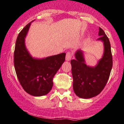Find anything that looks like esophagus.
<instances>
[{"label":"esophagus","mask_w":124,"mask_h":124,"mask_svg":"<svg viewBox=\"0 0 124 124\" xmlns=\"http://www.w3.org/2000/svg\"><path fill=\"white\" fill-rule=\"evenodd\" d=\"M71 57H72V53H70V52H68L66 54V61H70L71 60Z\"/></svg>","instance_id":"esophagus-1"}]
</instances>
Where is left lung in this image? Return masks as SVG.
Instances as JSON below:
<instances>
[{
    "mask_svg": "<svg viewBox=\"0 0 124 124\" xmlns=\"http://www.w3.org/2000/svg\"><path fill=\"white\" fill-rule=\"evenodd\" d=\"M99 39L103 43L102 57L95 66L86 65L84 51L78 49L75 58L71 60L73 88L76 95L82 99H91L97 96L106 85L112 68V55L109 38L99 27Z\"/></svg>",
    "mask_w": 124,
    "mask_h": 124,
    "instance_id": "1",
    "label": "left lung"
}]
</instances>
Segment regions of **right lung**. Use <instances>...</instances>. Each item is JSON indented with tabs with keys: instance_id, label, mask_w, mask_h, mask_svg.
<instances>
[{
	"instance_id": "obj_1",
	"label": "right lung",
	"mask_w": 124,
	"mask_h": 124,
	"mask_svg": "<svg viewBox=\"0 0 124 124\" xmlns=\"http://www.w3.org/2000/svg\"><path fill=\"white\" fill-rule=\"evenodd\" d=\"M33 21L25 25L18 35L14 51V67L24 91L33 96L40 97L51 90L53 78L64 62L66 53L42 58L33 57L25 43Z\"/></svg>"
}]
</instances>
